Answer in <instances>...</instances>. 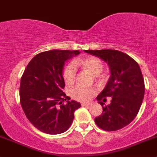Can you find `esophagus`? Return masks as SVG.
Returning a JSON list of instances; mask_svg holds the SVG:
<instances>
[{"label": "esophagus", "instance_id": "1", "mask_svg": "<svg viewBox=\"0 0 157 157\" xmlns=\"http://www.w3.org/2000/svg\"><path fill=\"white\" fill-rule=\"evenodd\" d=\"M91 105L90 103H86V102H82L81 103V105L82 106H88V105Z\"/></svg>", "mask_w": 157, "mask_h": 157}]
</instances>
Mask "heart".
<instances>
[{
  "mask_svg": "<svg viewBox=\"0 0 157 157\" xmlns=\"http://www.w3.org/2000/svg\"><path fill=\"white\" fill-rule=\"evenodd\" d=\"M77 66L88 71L92 75L96 76L98 80L103 79L104 76L100 73L103 71V62L96 57H86L80 61H75L70 63L63 71V77L65 83L71 85L75 81L77 77ZM96 93V87H84L81 86H74L70 91V95L73 99L79 102H87Z\"/></svg>",
  "mask_w": 157,
  "mask_h": 157,
  "instance_id": "1",
  "label": "heart"
}]
</instances>
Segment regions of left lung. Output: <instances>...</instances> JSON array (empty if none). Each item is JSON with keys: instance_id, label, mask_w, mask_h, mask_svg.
Segmentation results:
<instances>
[{"instance_id": "8db88e82", "label": "left lung", "mask_w": 157, "mask_h": 157, "mask_svg": "<svg viewBox=\"0 0 157 157\" xmlns=\"http://www.w3.org/2000/svg\"><path fill=\"white\" fill-rule=\"evenodd\" d=\"M85 52L105 61L111 72L108 83L96 98L102 107V115L95 118L96 125L106 131L125 127L137 116L144 96V80L138 64L127 54L114 49ZM107 96L112 98L111 103L104 106L102 101Z\"/></svg>"}]
</instances>
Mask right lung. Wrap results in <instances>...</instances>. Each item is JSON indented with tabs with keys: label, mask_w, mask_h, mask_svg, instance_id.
<instances>
[{
	"label": "right lung",
	"mask_w": 157,
	"mask_h": 157,
	"mask_svg": "<svg viewBox=\"0 0 157 157\" xmlns=\"http://www.w3.org/2000/svg\"><path fill=\"white\" fill-rule=\"evenodd\" d=\"M78 50H51L36 55L26 66L20 80L22 109L30 122L48 134L64 133L71 127L74 112L81 106L63 92L64 61ZM66 101L67 103L64 104Z\"/></svg>",
	"instance_id": "right-lung-1"
}]
</instances>
